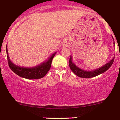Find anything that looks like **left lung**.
I'll list each match as a JSON object with an SVG mask.
<instances>
[{
    "instance_id": "8db88e82",
    "label": "left lung",
    "mask_w": 120,
    "mask_h": 120,
    "mask_svg": "<svg viewBox=\"0 0 120 120\" xmlns=\"http://www.w3.org/2000/svg\"><path fill=\"white\" fill-rule=\"evenodd\" d=\"M112 38L113 39V37ZM113 44L114 46H115V41H113ZM114 59H115V57H113L112 60H110L108 63H107V64L103 65V67H101L99 68L93 70V71H85V70L79 68V67H78L76 65L74 64L73 62L72 56H71L69 59V67L71 70V71L75 75L79 77L85 78H92L94 77L97 76V75H99L100 74H102L103 73L105 72V71H107L112 65L114 61Z\"/></svg>"
}]
</instances>
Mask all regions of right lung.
I'll return each instance as SVG.
<instances>
[{"instance_id":"add662e5","label":"right lung","mask_w":120,"mask_h":120,"mask_svg":"<svg viewBox=\"0 0 120 120\" xmlns=\"http://www.w3.org/2000/svg\"><path fill=\"white\" fill-rule=\"evenodd\" d=\"M6 52L8 65L11 69L21 77L29 79H39L45 77L50 69L52 60L56 53V52L53 53L52 55L48 57L47 60H45L44 62L35 67H22L16 65L11 61L9 56L8 55L7 45L6 46Z\"/></svg>"}]
</instances>
